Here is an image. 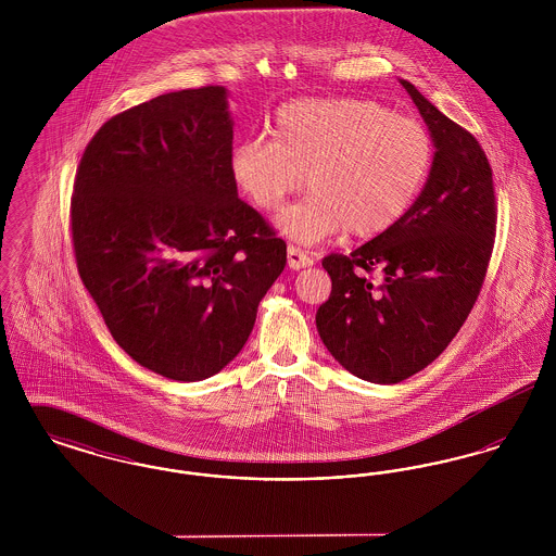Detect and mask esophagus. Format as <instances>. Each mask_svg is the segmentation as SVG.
I'll use <instances>...</instances> for the list:
<instances>
[{
    "mask_svg": "<svg viewBox=\"0 0 556 556\" xmlns=\"http://www.w3.org/2000/svg\"><path fill=\"white\" fill-rule=\"evenodd\" d=\"M313 265H315V261L304 250L293 248V245L288 248V266H290L291 270H300V268Z\"/></svg>",
    "mask_w": 556,
    "mask_h": 556,
    "instance_id": "1",
    "label": "esophagus"
}]
</instances>
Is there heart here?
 <instances>
[{"label":"heart","instance_id":"b5f03b06","mask_svg":"<svg viewBox=\"0 0 556 556\" xmlns=\"http://www.w3.org/2000/svg\"><path fill=\"white\" fill-rule=\"evenodd\" d=\"M431 166L424 125L367 98L290 102L275 114L273 139L241 141L229 160L233 184L263 212L281 211L309 175L311 193L277 218L283 236L308 245L344 231L361 239L390 231Z\"/></svg>","mask_w":556,"mask_h":556}]
</instances>
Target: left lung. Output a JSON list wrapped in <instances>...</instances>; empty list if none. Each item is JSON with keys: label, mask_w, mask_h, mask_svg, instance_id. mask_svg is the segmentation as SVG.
<instances>
[{"label": "left lung", "mask_w": 556, "mask_h": 556, "mask_svg": "<svg viewBox=\"0 0 556 556\" xmlns=\"http://www.w3.org/2000/svg\"><path fill=\"white\" fill-rule=\"evenodd\" d=\"M433 141L417 202L390 231L331 254V295L317 329L331 356L370 383H400L433 363L469 317L496 231L492 168L476 137L400 79ZM377 267L382 283L366 277Z\"/></svg>", "instance_id": "8db88e82"}]
</instances>
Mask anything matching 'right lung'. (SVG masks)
<instances>
[{
    "label": "right lung",
    "mask_w": 556,
    "mask_h": 556,
    "mask_svg": "<svg viewBox=\"0 0 556 556\" xmlns=\"http://www.w3.org/2000/svg\"><path fill=\"white\" fill-rule=\"evenodd\" d=\"M225 87L116 114L80 159L71 202L80 279L132 361L175 381L225 369L281 275L286 241L241 202Z\"/></svg>",
    "instance_id": "add662e5"
}]
</instances>
